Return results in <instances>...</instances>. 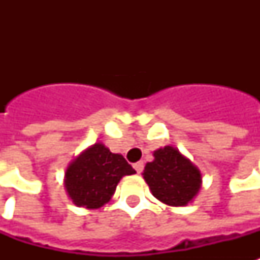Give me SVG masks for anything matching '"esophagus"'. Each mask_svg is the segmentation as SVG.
Instances as JSON below:
<instances>
[{
    "label": "esophagus",
    "instance_id": "esophagus-1",
    "mask_svg": "<svg viewBox=\"0 0 260 260\" xmlns=\"http://www.w3.org/2000/svg\"><path fill=\"white\" fill-rule=\"evenodd\" d=\"M134 169L136 170V173L140 174L143 171V169H144V163L143 162H138V163H135L134 165Z\"/></svg>",
    "mask_w": 260,
    "mask_h": 260
}]
</instances>
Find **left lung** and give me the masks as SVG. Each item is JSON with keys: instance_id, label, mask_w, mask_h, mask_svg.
<instances>
[{"instance_id": "1", "label": "left lung", "mask_w": 260, "mask_h": 260, "mask_svg": "<svg viewBox=\"0 0 260 260\" xmlns=\"http://www.w3.org/2000/svg\"><path fill=\"white\" fill-rule=\"evenodd\" d=\"M143 178L152 196L169 206H186L193 201L202 185V174L187 156L173 146L154 151Z\"/></svg>"}]
</instances>
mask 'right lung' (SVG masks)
I'll return each instance as SVG.
<instances>
[{
	"label": "right lung",
	"instance_id": "obj_1",
	"mask_svg": "<svg viewBox=\"0 0 260 260\" xmlns=\"http://www.w3.org/2000/svg\"><path fill=\"white\" fill-rule=\"evenodd\" d=\"M135 173L122 155L94 143L67 166L63 185L74 205L98 209L110 201L120 179Z\"/></svg>",
	"mask_w": 260,
	"mask_h": 260
}]
</instances>
